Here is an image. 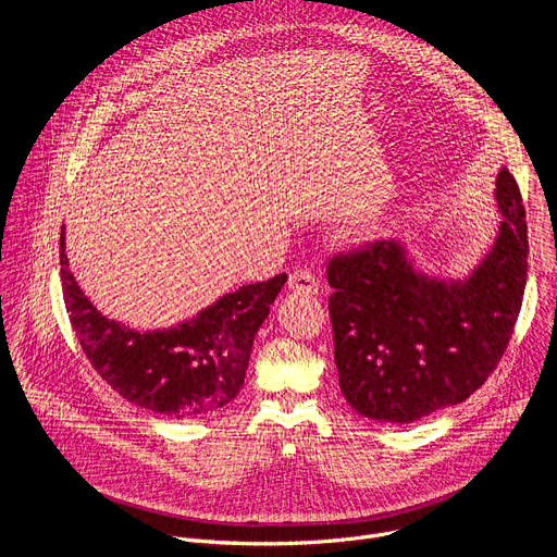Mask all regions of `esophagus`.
Listing matches in <instances>:
<instances>
[{
  "mask_svg": "<svg viewBox=\"0 0 557 557\" xmlns=\"http://www.w3.org/2000/svg\"><path fill=\"white\" fill-rule=\"evenodd\" d=\"M288 288L295 293H301V295H314L317 290H320V282H317L314 271L297 269L288 277Z\"/></svg>",
  "mask_w": 557,
  "mask_h": 557,
  "instance_id": "1",
  "label": "esophagus"
}]
</instances>
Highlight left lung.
I'll list each match as a JSON object with an SVG mask.
<instances>
[{
  "mask_svg": "<svg viewBox=\"0 0 557 557\" xmlns=\"http://www.w3.org/2000/svg\"><path fill=\"white\" fill-rule=\"evenodd\" d=\"M505 215L494 249L465 282L414 271L381 240L329 262L335 363L346 401L363 417L412 423L462 404L500 363L527 284V220L516 178H496Z\"/></svg>",
  "mask_w": 557,
  "mask_h": 557,
  "instance_id": "1",
  "label": "left lung"
}]
</instances>
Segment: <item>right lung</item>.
I'll list each match as a JSON object with an SVG mask.
<instances>
[{
  "instance_id": "right-lung-1",
  "label": "right lung",
  "mask_w": 557,
  "mask_h": 557,
  "mask_svg": "<svg viewBox=\"0 0 557 557\" xmlns=\"http://www.w3.org/2000/svg\"><path fill=\"white\" fill-rule=\"evenodd\" d=\"M59 258L65 310L92 368L125 401L172 419H198L235 399L256 333L286 282V273H280L247 284L189 322L138 333L108 320L78 288L67 269L63 233Z\"/></svg>"
}]
</instances>
